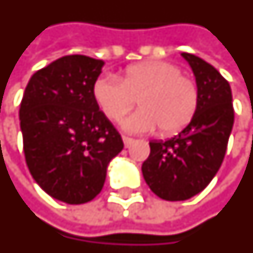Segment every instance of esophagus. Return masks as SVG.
I'll return each mask as SVG.
<instances>
[{
  "mask_svg": "<svg viewBox=\"0 0 253 253\" xmlns=\"http://www.w3.org/2000/svg\"><path fill=\"white\" fill-rule=\"evenodd\" d=\"M123 141H124V145L128 148L129 145L133 143V139L132 137H128V136H123Z\"/></svg>",
  "mask_w": 253,
  "mask_h": 253,
  "instance_id": "34e87169",
  "label": "esophagus"
}]
</instances>
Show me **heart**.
Masks as SVG:
<instances>
[{"mask_svg": "<svg viewBox=\"0 0 253 253\" xmlns=\"http://www.w3.org/2000/svg\"><path fill=\"white\" fill-rule=\"evenodd\" d=\"M93 97L106 117L117 121L136 104L140 110L123 121L129 132H149L159 126L163 134L179 132L194 119L200 105V88L194 79L165 60H147L116 75L99 77Z\"/></svg>", "mask_w": 253, "mask_h": 253, "instance_id": "b5f03b06", "label": "heart"}]
</instances>
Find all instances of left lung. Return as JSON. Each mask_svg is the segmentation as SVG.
Masks as SVG:
<instances>
[{"instance_id": "left-lung-1", "label": "left lung", "mask_w": 253, "mask_h": 253, "mask_svg": "<svg viewBox=\"0 0 253 253\" xmlns=\"http://www.w3.org/2000/svg\"><path fill=\"white\" fill-rule=\"evenodd\" d=\"M180 55L195 75L200 105L179 134L149 143L151 152L141 166L149 189L166 201L189 200L209 185L222 165L235 121L228 81L204 59Z\"/></svg>"}]
</instances>
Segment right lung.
Instances as JSON below:
<instances>
[{
    "label": "right lung",
    "mask_w": 253,
    "mask_h": 253,
    "mask_svg": "<svg viewBox=\"0 0 253 253\" xmlns=\"http://www.w3.org/2000/svg\"><path fill=\"white\" fill-rule=\"evenodd\" d=\"M104 62L67 55L29 79L20 105L25 162L42 189L70 205L104 187L110 160L124 143L93 97Z\"/></svg>",
    "instance_id": "right-lung-1"
}]
</instances>
